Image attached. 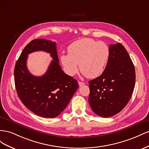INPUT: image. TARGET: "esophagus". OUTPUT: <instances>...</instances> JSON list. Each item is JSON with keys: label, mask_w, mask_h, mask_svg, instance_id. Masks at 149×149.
Instances as JSON below:
<instances>
[{"label": "esophagus", "mask_w": 149, "mask_h": 149, "mask_svg": "<svg viewBox=\"0 0 149 149\" xmlns=\"http://www.w3.org/2000/svg\"><path fill=\"white\" fill-rule=\"evenodd\" d=\"M79 83V87H81V86H83L85 84L84 82H78Z\"/></svg>", "instance_id": "esophagus-1"}]
</instances>
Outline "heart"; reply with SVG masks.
<instances>
[{
    "instance_id": "1",
    "label": "heart",
    "mask_w": 149,
    "mask_h": 149,
    "mask_svg": "<svg viewBox=\"0 0 149 149\" xmlns=\"http://www.w3.org/2000/svg\"><path fill=\"white\" fill-rule=\"evenodd\" d=\"M68 55L62 54L60 61L63 70L74 76L80 70L88 78H95L102 74L110 54L107 45L103 42L85 38L75 41L67 48Z\"/></svg>"
}]
</instances>
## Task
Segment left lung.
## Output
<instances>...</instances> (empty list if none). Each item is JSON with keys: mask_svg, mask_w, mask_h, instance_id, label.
Wrapping results in <instances>:
<instances>
[{"mask_svg": "<svg viewBox=\"0 0 149 149\" xmlns=\"http://www.w3.org/2000/svg\"><path fill=\"white\" fill-rule=\"evenodd\" d=\"M109 58L103 73L88 82V102L95 113L110 117L128 103L135 86L134 63L121 44L110 45Z\"/></svg>", "mask_w": 149, "mask_h": 149, "instance_id": "left-lung-1", "label": "left lung"}]
</instances>
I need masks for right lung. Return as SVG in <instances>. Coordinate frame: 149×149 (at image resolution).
<instances>
[{
    "instance_id": "add662e5",
    "label": "right lung",
    "mask_w": 149,
    "mask_h": 149,
    "mask_svg": "<svg viewBox=\"0 0 149 149\" xmlns=\"http://www.w3.org/2000/svg\"><path fill=\"white\" fill-rule=\"evenodd\" d=\"M44 51L53 58L46 74L37 77L26 67L28 54ZM56 43L44 39L32 40L15 63L14 80L17 92L23 104L32 112L45 118H54L65 109L79 87L77 80L67 75L58 63Z\"/></svg>"
}]
</instances>
